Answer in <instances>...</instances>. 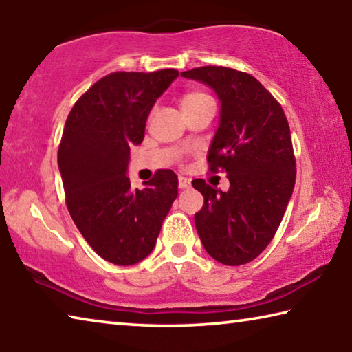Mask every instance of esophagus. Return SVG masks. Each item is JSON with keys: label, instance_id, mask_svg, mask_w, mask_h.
<instances>
[{"label": "esophagus", "instance_id": "1", "mask_svg": "<svg viewBox=\"0 0 352 352\" xmlns=\"http://www.w3.org/2000/svg\"><path fill=\"white\" fill-rule=\"evenodd\" d=\"M190 186V180L186 177H180L178 178V188L180 189H188Z\"/></svg>", "mask_w": 352, "mask_h": 352}]
</instances>
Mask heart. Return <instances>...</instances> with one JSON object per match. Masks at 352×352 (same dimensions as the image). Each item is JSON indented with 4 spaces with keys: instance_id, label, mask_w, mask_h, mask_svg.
<instances>
[{
    "instance_id": "heart-1",
    "label": "heart",
    "mask_w": 352,
    "mask_h": 352,
    "mask_svg": "<svg viewBox=\"0 0 352 352\" xmlns=\"http://www.w3.org/2000/svg\"><path fill=\"white\" fill-rule=\"evenodd\" d=\"M211 98L208 96L206 93L204 91H199V90H190L186 91L182 96L180 99V105H182V111L184 110H190V109H195V107H199L200 104L206 102V100H210Z\"/></svg>"
}]
</instances>
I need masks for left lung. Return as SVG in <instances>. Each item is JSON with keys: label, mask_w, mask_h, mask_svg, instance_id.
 Wrapping results in <instances>:
<instances>
[{"label": "left lung", "mask_w": 352, "mask_h": 352, "mask_svg": "<svg viewBox=\"0 0 352 352\" xmlns=\"http://www.w3.org/2000/svg\"><path fill=\"white\" fill-rule=\"evenodd\" d=\"M220 102L219 127L208 148L211 170H226L223 192L194 180L205 204L194 222L211 258L242 265L264 252L281 223L295 186V157L281 105L259 80L225 67L183 71Z\"/></svg>", "instance_id": "obj_1"}]
</instances>
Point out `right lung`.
Segmentation results:
<instances>
[{
  "mask_svg": "<svg viewBox=\"0 0 352 352\" xmlns=\"http://www.w3.org/2000/svg\"><path fill=\"white\" fill-rule=\"evenodd\" d=\"M177 69L113 73L74 104L58 147L67 206L77 230L100 258L133 265L151 254L178 195V178L158 170L142 189L127 177L130 147L144 140L157 99Z\"/></svg>",
  "mask_w": 352,
  "mask_h": 352,
  "instance_id": "obj_1",
  "label": "right lung"
}]
</instances>
